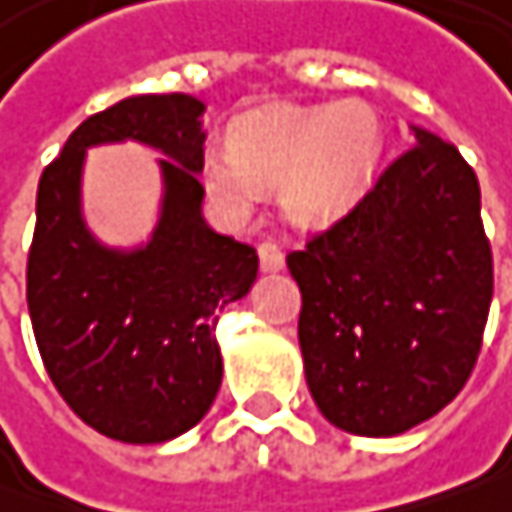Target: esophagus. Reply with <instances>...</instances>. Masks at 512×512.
I'll list each match as a JSON object with an SVG mask.
<instances>
[{
	"instance_id": "esophagus-1",
	"label": "esophagus",
	"mask_w": 512,
	"mask_h": 512,
	"mask_svg": "<svg viewBox=\"0 0 512 512\" xmlns=\"http://www.w3.org/2000/svg\"><path fill=\"white\" fill-rule=\"evenodd\" d=\"M259 265H262V271H265V274H276V271H282L285 256H282V250L276 247L274 241H262V244H259Z\"/></svg>"
}]
</instances>
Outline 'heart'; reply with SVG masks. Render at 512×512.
<instances>
[{
    "mask_svg": "<svg viewBox=\"0 0 512 512\" xmlns=\"http://www.w3.org/2000/svg\"><path fill=\"white\" fill-rule=\"evenodd\" d=\"M384 128L367 101L268 107L247 113L230 145L203 154V183L227 215H247L262 186L279 183V209L297 227H323L370 189Z\"/></svg>",
    "mask_w": 512,
    "mask_h": 512,
    "instance_id": "obj_1",
    "label": "heart"
}]
</instances>
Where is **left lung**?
Returning <instances> with one entry per match:
<instances>
[{
  "mask_svg": "<svg viewBox=\"0 0 512 512\" xmlns=\"http://www.w3.org/2000/svg\"><path fill=\"white\" fill-rule=\"evenodd\" d=\"M414 148L347 218L288 253L311 399L341 431L396 437L466 384L493 303L481 189L455 145Z\"/></svg>",
  "mask_w": 512,
  "mask_h": 512,
  "instance_id": "8db88e82",
  "label": "left lung"
}]
</instances>
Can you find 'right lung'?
<instances>
[{
  "label": "right lung",
  "mask_w": 512,
  "mask_h": 512,
  "mask_svg": "<svg viewBox=\"0 0 512 512\" xmlns=\"http://www.w3.org/2000/svg\"><path fill=\"white\" fill-rule=\"evenodd\" d=\"M203 113L195 95H130L81 122L40 177L28 253V314L66 405L98 434L151 446L195 428L224 361L218 314L247 297L259 256L203 218ZM160 150L152 236L107 245L83 215V165L98 144Z\"/></svg>",
  "instance_id": "obj_1"
}]
</instances>
